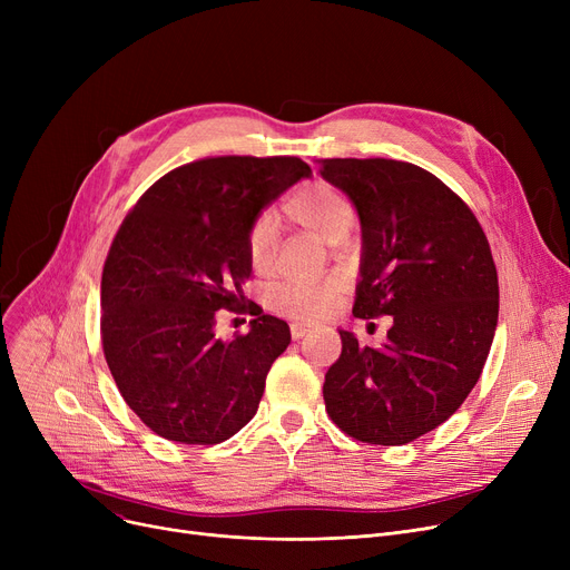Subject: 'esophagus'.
Masks as SVG:
<instances>
[{"instance_id": "esophagus-1", "label": "esophagus", "mask_w": 570, "mask_h": 570, "mask_svg": "<svg viewBox=\"0 0 570 570\" xmlns=\"http://www.w3.org/2000/svg\"><path fill=\"white\" fill-rule=\"evenodd\" d=\"M307 333H309V331H307L305 325H297V323H293V325H291V337H293L295 342H297V340H303Z\"/></svg>"}]
</instances>
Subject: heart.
<instances>
[{"label":"heart","mask_w":570,"mask_h":570,"mask_svg":"<svg viewBox=\"0 0 570 570\" xmlns=\"http://www.w3.org/2000/svg\"><path fill=\"white\" fill-rule=\"evenodd\" d=\"M286 217L327 245H337L348 235L353 226V207L346 196L325 179L297 189L284 205ZM279 235L277 226L269 217H258L247 233V261L256 275H273L277 267ZM340 303L337 282H284L273 288L267 305L277 314L297 323H321L331 318Z\"/></svg>","instance_id":"b5f03b06"}]
</instances>
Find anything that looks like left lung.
<instances>
[{"instance_id": "8db88e82", "label": "left lung", "mask_w": 570, "mask_h": 570, "mask_svg": "<svg viewBox=\"0 0 570 570\" xmlns=\"http://www.w3.org/2000/svg\"><path fill=\"white\" fill-rule=\"evenodd\" d=\"M363 228L353 316H393L381 348L340 331L325 411L363 443L402 445L436 430L481 379L497 331L488 237L439 177L395 159H321Z\"/></svg>"}]
</instances>
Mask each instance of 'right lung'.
Here are the masks:
<instances>
[{"label": "right lung", "instance_id": "right-lung-1", "mask_svg": "<svg viewBox=\"0 0 570 570\" xmlns=\"http://www.w3.org/2000/svg\"><path fill=\"white\" fill-rule=\"evenodd\" d=\"M309 175L297 157L200 159L157 179L119 226L101 277L104 355L155 434L213 445L254 417L291 331L245 307L247 233L265 205ZM239 306L255 316L250 333L217 341L214 312Z\"/></svg>", "mask_w": 570, "mask_h": 570}]
</instances>
